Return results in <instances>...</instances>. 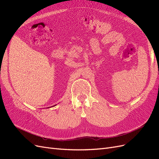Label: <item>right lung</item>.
I'll return each mask as SVG.
<instances>
[{
    "instance_id": "1",
    "label": "right lung",
    "mask_w": 159,
    "mask_h": 159,
    "mask_svg": "<svg viewBox=\"0 0 159 159\" xmlns=\"http://www.w3.org/2000/svg\"><path fill=\"white\" fill-rule=\"evenodd\" d=\"M55 105H53V106H52V107H54V106H55ZM47 108H49V107H47Z\"/></svg>"
}]
</instances>
